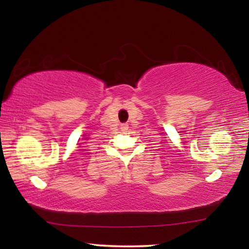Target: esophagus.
I'll list each match as a JSON object with an SVG mask.
<instances>
[{
  "instance_id": "1",
  "label": "esophagus",
  "mask_w": 249,
  "mask_h": 249,
  "mask_svg": "<svg viewBox=\"0 0 249 249\" xmlns=\"http://www.w3.org/2000/svg\"><path fill=\"white\" fill-rule=\"evenodd\" d=\"M121 129L123 130V132H127V129H128V125L126 124V123L122 124V125H121Z\"/></svg>"
}]
</instances>
